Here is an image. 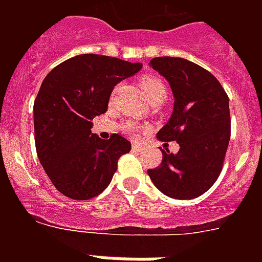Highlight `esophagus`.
Masks as SVG:
<instances>
[{"label":"esophagus","instance_id":"obj_1","mask_svg":"<svg viewBox=\"0 0 262 262\" xmlns=\"http://www.w3.org/2000/svg\"><path fill=\"white\" fill-rule=\"evenodd\" d=\"M132 148H133V151H141L143 149V145L141 144H137V143H133L132 144Z\"/></svg>","mask_w":262,"mask_h":262}]
</instances>
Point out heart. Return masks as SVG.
Here are the masks:
<instances>
[{
    "label": "heart",
    "mask_w": 262,
    "mask_h": 262,
    "mask_svg": "<svg viewBox=\"0 0 262 262\" xmlns=\"http://www.w3.org/2000/svg\"><path fill=\"white\" fill-rule=\"evenodd\" d=\"M141 90L145 94L147 99L149 102H154L156 99H164L167 95L166 91V85L158 77H144L141 80ZM139 129L137 123L136 122H127L126 123V130L133 133Z\"/></svg>",
    "instance_id": "b5f03b06"
}]
</instances>
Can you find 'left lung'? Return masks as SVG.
<instances>
[{
    "label": "left lung",
    "instance_id": "obj_1",
    "mask_svg": "<svg viewBox=\"0 0 262 262\" xmlns=\"http://www.w3.org/2000/svg\"><path fill=\"white\" fill-rule=\"evenodd\" d=\"M149 67L167 80L174 95L171 118L156 137L177 141L179 151L162 149V163L148 175L171 199H195L216 182L223 167L231 135L228 96L211 72L185 58L156 57Z\"/></svg>",
    "mask_w": 262,
    "mask_h": 262
}]
</instances>
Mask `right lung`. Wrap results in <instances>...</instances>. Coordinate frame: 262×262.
Returning a JSON list of instances; mask_svg holds the SVG:
<instances>
[{
  "label": "right lung",
  "instance_id": "right-lung-1",
  "mask_svg": "<svg viewBox=\"0 0 262 262\" xmlns=\"http://www.w3.org/2000/svg\"><path fill=\"white\" fill-rule=\"evenodd\" d=\"M143 68L123 59L81 54L59 63L45 77L34 103L35 147L55 189L73 200L102 193L130 152L122 136L94 135L92 119L104 114L113 88Z\"/></svg>",
  "mask_w": 262,
  "mask_h": 262
}]
</instances>
